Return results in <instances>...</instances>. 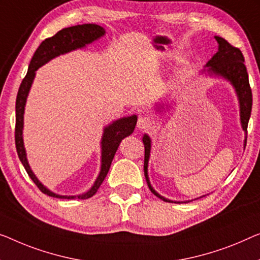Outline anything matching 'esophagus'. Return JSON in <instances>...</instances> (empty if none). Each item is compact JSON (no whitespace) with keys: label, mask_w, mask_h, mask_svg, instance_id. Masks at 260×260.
I'll list each match as a JSON object with an SVG mask.
<instances>
[{"label":"esophagus","mask_w":260,"mask_h":260,"mask_svg":"<svg viewBox=\"0 0 260 260\" xmlns=\"http://www.w3.org/2000/svg\"><path fill=\"white\" fill-rule=\"evenodd\" d=\"M153 125V121L152 119L148 118V117H139L138 119V122H137V126L138 128L140 129H149L150 127H152Z\"/></svg>","instance_id":"1"}]
</instances>
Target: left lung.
I'll use <instances>...</instances> for the list:
<instances>
[{"mask_svg":"<svg viewBox=\"0 0 260 260\" xmlns=\"http://www.w3.org/2000/svg\"><path fill=\"white\" fill-rule=\"evenodd\" d=\"M215 40L218 43V51H217L210 60L204 65L203 70H201L200 73L205 77H210V78L223 79L229 83L234 87L236 96L238 100L239 106V119H241V126L244 131V148L246 145V132H247V123L251 117V110H252V92H251L250 84H249V76L245 65H244V57L243 53L239 49L230 45L224 38L219 36H215ZM155 112L156 113H162V112H167L170 110V104L168 100L160 102L155 104ZM142 142L145 146V162H143V172H145V177L147 184L155 196L161 199L165 202L170 203H188L193 200L188 201H173L166 199L158 193L153 185L150 184L149 176H148V164L150 152H152V139L149 138L148 134H143ZM197 197L195 200H199L201 197Z\"/></svg>","mask_w":260,"mask_h":260,"instance_id":"8db88e82","label":"left lung"}]
</instances>
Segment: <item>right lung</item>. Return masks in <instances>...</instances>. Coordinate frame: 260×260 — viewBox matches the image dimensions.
I'll list each match as a JSON object with an SVG mask.
<instances>
[{"mask_svg": "<svg viewBox=\"0 0 260 260\" xmlns=\"http://www.w3.org/2000/svg\"><path fill=\"white\" fill-rule=\"evenodd\" d=\"M106 31L103 26L96 24H81L69 26L63 30L58 31L55 36L46 38L38 46L36 52L31 59L26 73L25 78L23 79L21 86L17 93L16 98V128H15V142H16V149L19 160H21L23 167L25 168L26 173L30 179L35 182V184L41 189L42 192L51 197L57 199H79L86 200L90 199L98 191L100 184L105 180L108 170H110L112 160H113L114 154L117 152L119 143L121 142L123 138L128 137L135 128L138 121V115H128V117H122L108 123L103 129V137L100 140V170L98 176L92 184V187L87 191L79 195H60L50 190L48 187L38 180L35 173L31 169L28 156H26V150L24 147V140H23V127H24V111L26 105V99H28L30 88L32 86L34 79L36 77V71L41 67H43L50 60L58 56L65 55V53L76 51L79 49H85L88 44L100 40L105 36Z\"/></svg>", "mask_w": 260, "mask_h": 260, "instance_id": "obj_1", "label": "right lung"}]
</instances>
